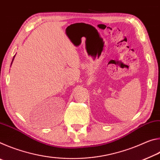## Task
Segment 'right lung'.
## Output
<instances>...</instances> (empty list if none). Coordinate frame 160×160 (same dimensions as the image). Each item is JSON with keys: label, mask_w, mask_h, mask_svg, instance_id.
I'll return each instance as SVG.
<instances>
[{"label": "right lung", "mask_w": 160, "mask_h": 160, "mask_svg": "<svg viewBox=\"0 0 160 160\" xmlns=\"http://www.w3.org/2000/svg\"><path fill=\"white\" fill-rule=\"evenodd\" d=\"M14 58H15V56H14V57H13V59H12V61H13V60H14ZM11 65H12V63H11Z\"/></svg>", "instance_id": "right-lung-1"}]
</instances>
